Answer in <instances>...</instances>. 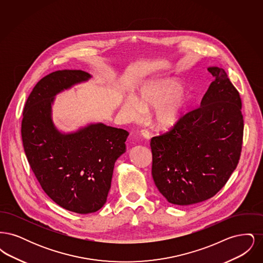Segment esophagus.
<instances>
[{"instance_id":"esophagus-1","label":"esophagus","mask_w":263,"mask_h":263,"mask_svg":"<svg viewBox=\"0 0 263 263\" xmlns=\"http://www.w3.org/2000/svg\"><path fill=\"white\" fill-rule=\"evenodd\" d=\"M140 134H141V136H142V137L145 138V139H147V140L150 138V133H149V131H147L146 129L141 130Z\"/></svg>"}]
</instances>
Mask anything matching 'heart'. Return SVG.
Listing matches in <instances>:
<instances>
[{"instance_id":"b5f03b06","label":"heart","mask_w":263,"mask_h":263,"mask_svg":"<svg viewBox=\"0 0 263 263\" xmlns=\"http://www.w3.org/2000/svg\"><path fill=\"white\" fill-rule=\"evenodd\" d=\"M183 90V84L176 79L153 82L140 89L135 100H126L122 110L131 119H137L143 110L156 108L153 116L155 124L170 130L179 123L191 103V97Z\"/></svg>"}]
</instances>
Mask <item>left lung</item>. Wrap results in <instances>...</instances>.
Instances as JSON below:
<instances>
[{
  "instance_id": "obj_1",
  "label": "left lung",
  "mask_w": 263,
  "mask_h": 263,
  "mask_svg": "<svg viewBox=\"0 0 263 263\" xmlns=\"http://www.w3.org/2000/svg\"><path fill=\"white\" fill-rule=\"evenodd\" d=\"M215 78L199 107L177 125L151 139L152 175L172 204L191 205L218 193L238 165L243 137L241 100L224 69Z\"/></svg>"
}]
</instances>
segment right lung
<instances>
[{"label": "right lung", "instance_id": "add662e5", "mask_svg": "<svg viewBox=\"0 0 263 263\" xmlns=\"http://www.w3.org/2000/svg\"><path fill=\"white\" fill-rule=\"evenodd\" d=\"M81 70L55 71L42 78L25 102L22 139L28 163L44 192L64 209L100 210L110 189L116 160L129 133L102 123L62 134L51 119V103L63 89L87 81Z\"/></svg>", "mask_w": 263, "mask_h": 263}]
</instances>
